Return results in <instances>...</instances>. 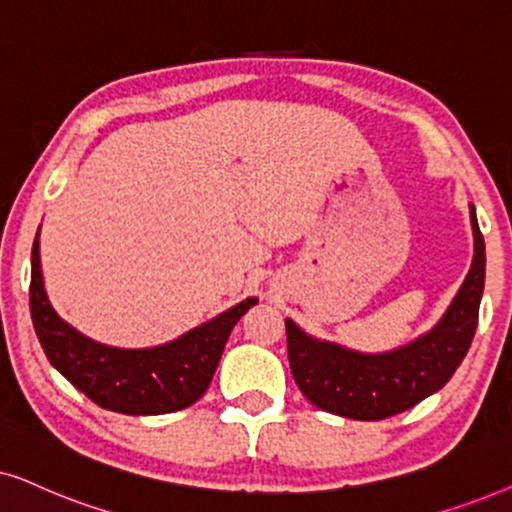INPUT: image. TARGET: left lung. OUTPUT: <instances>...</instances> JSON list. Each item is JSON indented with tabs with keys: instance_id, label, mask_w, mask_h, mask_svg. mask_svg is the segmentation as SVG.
I'll return each mask as SVG.
<instances>
[{
	"instance_id": "left-lung-1",
	"label": "left lung",
	"mask_w": 512,
	"mask_h": 512,
	"mask_svg": "<svg viewBox=\"0 0 512 512\" xmlns=\"http://www.w3.org/2000/svg\"><path fill=\"white\" fill-rule=\"evenodd\" d=\"M470 224L475 255L466 281L440 323L412 344L388 353H358L313 339L285 318L290 370L309 403L346 419L379 421L410 410L452 379L473 342L485 290V238L473 206Z\"/></svg>"
}]
</instances>
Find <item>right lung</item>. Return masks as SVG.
I'll return each instance as SVG.
<instances>
[{"label":"right lung","instance_id":"1","mask_svg":"<svg viewBox=\"0 0 512 512\" xmlns=\"http://www.w3.org/2000/svg\"><path fill=\"white\" fill-rule=\"evenodd\" d=\"M257 304L243 299L173 342L152 349H114L93 342L53 309L44 290L39 234L32 243L30 313L51 365L102 410L147 417L194 405L208 391L238 318Z\"/></svg>","mask_w":512,"mask_h":512}]
</instances>
